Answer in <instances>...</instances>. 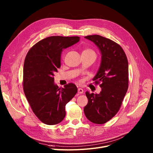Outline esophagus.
<instances>
[{
  "label": "esophagus",
  "mask_w": 153,
  "mask_h": 153,
  "mask_svg": "<svg viewBox=\"0 0 153 153\" xmlns=\"http://www.w3.org/2000/svg\"><path fill=\"white\" fill-rule=\"evenodd\" d=\"M78 94H83V89L82 88H78Z\"/></svg>",
  "instance_id": "34e87169"
}]
</instances>
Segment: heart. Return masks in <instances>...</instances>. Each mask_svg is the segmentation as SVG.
Listing matches in <instances>:
<instances>
[{"label":"heart","instance_id":"heart-1","mask_svg":"<svg viewBox=\"0 0 153 153\" xmlns=\"http://www.w3.org/2000/svg\"><path fill=\"white\" fill-rule=\"evenodd\" d=\"M83 52H93V53H95V52L93 50H91L90 49H85L83 51Z\"/></svg>","mask_w":153,"mask_h":153}]
</instances>
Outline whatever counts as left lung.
<instances>
[{
	"label": "left lung",
	"mask_w": 153,
	"mask_h": 153,
	"mask_svg": "<svg viewBox=\"0 0 153 153\" xmlns=\"http://www.w3.org/2000/svg\"><path fill=\"white\" fill-rule=\"evenodd\" d=\"M85 38L93 41L101 52V66L93 80L102 90L99 94L86 92L88 102L84 113L89 121L103 124L119 112L127 91L128 60L122 47L112 40L97 34Z\"/></svg>",
	"instance_id": "left-lung-1"
}]
</instances>
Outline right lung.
<instances>
[{
	"label": "right lung",
	"mask_w": 153,
	"mask_h": 153,
	"mask_svg": "<svg viewBox=\"0 0 153 153\" xmlns=\"http://www.w3.org/2000/svg\"><path fill=\"white\" fill-rule=\"evenodd\" d=\"M79 41L78 36H53L36 43L27 53L23 66L24 93L34 114L45 124L61 122L65 117L66 104L77 93L73 83L59 88L53 83V74L60 67L62 49Z\"/></svg>",
	"instance_id": "add662e5"
}]
</instances>
